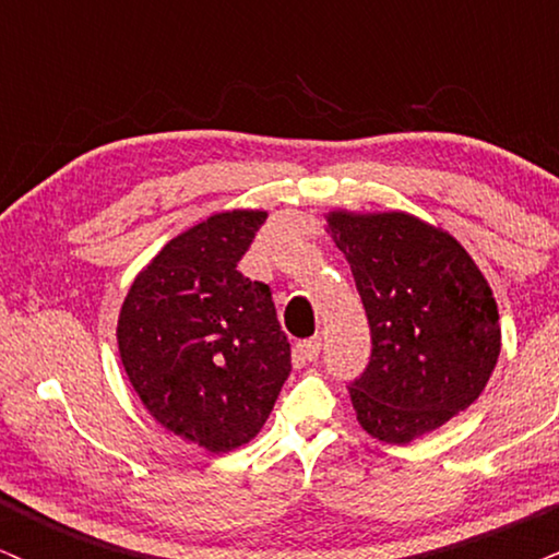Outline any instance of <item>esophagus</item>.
Here are the masks:
<instances>
[{
    "mask_svg": "<svg viewBox=\"0 0 559 559\" xmlns=\"http://www.w3.org/2000/svg\"><path fill=\"white\" fill-rule=\"evenodd\" d=\"M298 356L308 360H317L321 356V337H311V340H304V343H298Z\"/></svg>",
    "mask_w": 559,
    "mask_h": 559,
    "instance_id": "esophagus-1",
    "label": "esophagus"
}]
</instances>
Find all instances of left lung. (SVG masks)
<instances>
[{"instance_id": "8db88e82", "label": "left lung", "mask_w": 559, "mask_h": 559, "mask_svg": "<svg viewBox=\"0 0 559 559\" xmlns=\"http://www.w3.org/2000/svg\"><path fill=\"white\" fill-rule=\"evenodd\" d=\"M371 326V360L350 386L360 429L411 444L471 408L502 350L497 300L448 229L408 212L324 214Z\"/></svg>"}]
</instances>
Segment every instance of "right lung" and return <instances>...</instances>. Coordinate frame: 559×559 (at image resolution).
<instances>
[{
	"mask_svg": "<svg viewBox=\"0 0 559 559\" xmlns=\"http://www.w3.org/2000/svg\"><path fill=\"white\" fill-rule=\"evenodd\" d=\"M264 219L261 209H229L175 235L135 274L117 317L143 408L214 455L259 435L290 373L272 290L238 272Z\"/></svg>",
	"mask_w": 559,
	"mask_h": 559,
	"instance_id": "1",
	"label": "right lung"
}]
</instances>
